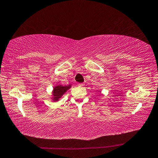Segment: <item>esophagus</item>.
I'll return each mask as SVG.
<instances>
[{"instance_id":"esophagus-1","label":"esophagus","mask_w":158,"mask_h":158,"mask_svg":"<svg viewBox=\"0 0 158 158\" xmlns=\"http://www.w3.org/2000/svg\"><path fill=\"white\" fill-rule=\"evenodd\" d=\"M79 86H84V84H83V83H81V84H79Z\"/></svg>"}]
</instances>
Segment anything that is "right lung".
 Segmentation results:
<instances>
[{
    "label": "right lung",
    "instance_id": "add662e5",
    "mask_svg": "<svg viewBox=\"0 0 158 158\" xmlns=\"http://www.w3.org/2000/svg\"><path fill=\"white\" fill-rule=\"evenodd\" d=\"M69 88H70V85H58V86H56L53 89V98H54V100H58L61 96H62L64 93H65L67 90H68Z\"/></svg>",
    "mask_w": 158,
    "mask_h": 158
}]
</instances>
